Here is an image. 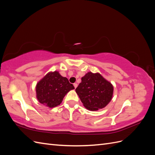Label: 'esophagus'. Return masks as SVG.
<instances>
[{
    "label": "esophagus",
    "mask_w": 155,
    "mask_h": 155,
    "mask_svg": "<svg viewBox=\"0 0 155 155\" xmlns=\"http://www.w3.org/2000/svg\"><path fill=\"white\" fill-rule=\"evenodd\" d=\"M74 86L75 87V88H76L78 87V84L77 83H74Z\"/></svg>",
    "instance_id": "esophagus-1"
}]
</instances>
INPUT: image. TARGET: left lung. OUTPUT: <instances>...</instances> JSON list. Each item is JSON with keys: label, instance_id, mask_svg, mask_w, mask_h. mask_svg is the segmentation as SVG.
Here are the masks:
<instances>
[{"label": "left lung", "instance_id": "1", "mask_svg": "<svg viewBox=\"0 0 155 155\" xmlns=\"http://www.w3.org/2000/svg\"><path fill=\"white\" fill-rule=\"evenodd\" d=\"M114 87L100 73L88 72L81 78L76 92L87 109L96 111L105 107L111 101Z\"/></svg>", "mask_w": 155, "mask_h": 155}]
</instances>
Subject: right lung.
Instances as JSON below:
<instances>
[{
  "label": "right lung",
  "instance_id": "add662e5",
  "mask_svg": "<svg viewBox=\"0 0 155 155\" xmlns=\"http://www.w3.org/2000/svg\"><path fill=\"white\" fill-rule=\"evenodd\" d=\"M73 89L67 78L58 71L50 72L37 83L36 97L41 104L54 108L61 104L65 95Z\"/></svg>",
  "mask_w": 155,
  "mask_h": 155
}]
</instances>
